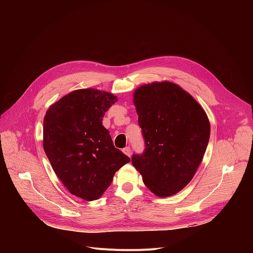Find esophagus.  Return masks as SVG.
<instances>
[{"instance_id": "34e87169", "label": "esophagus", "mask_w": 253, "mask_h": 253, "mask_svg": "<svg viewBox=\"0 0 253 253\" xmlns=\"http://www.w3.org/2000/svg\"><path fill=\"white\" fill-rule=\"evenodd\" d=\"M123 152L127 155V156H131V148L129 147V146H127V147H125L124 149H123Z\"/></svg>"}]
</instances>
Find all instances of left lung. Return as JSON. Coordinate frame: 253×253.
I'll return each mask as SVG.
<instances>
[{"label": "left lung", "instance_id": "1", "mask_svg": "<svg viewBox=\"0 0 253 253\" xmlns=\"http://www.w3.org/2000/svg\"><path fill=\"white\" fill-rule=\"evenodd\" d=\"M144 151L132 155L143 182L159 197L183 189L206 151L210 124L202 107L170 83H152L134 94Z\"/></svg>", "mask_w": 253, "mask_h": 253}]
</instances>
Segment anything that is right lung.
I'll use <instances>...</instances> for the list:
<instances>
[{"instance_id": "1", "label": "right lung", "mask_w": 253, "mask_h": 253, "mask_svg": "<svg viewBox=\"0 0 253 253\" xmlns=\"http://www.w3.org/2000/svg\"><path fill=\"white\" fill-rule=\"evenodd\" d=\"M116 101L107 92L76 90L53 104L44 118L43 145L52 168L71 194L87 201L101 197L130 161L102 125Z\"/></svg>"}]
</instances>
